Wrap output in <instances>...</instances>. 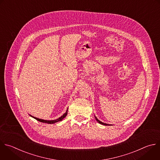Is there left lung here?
Instances as JSON below:
<instances>
[{
  "label": "left lung",
  "instance_id": "1",
  "mask_svg": "<svg viewBox=\"0 0 160 160\" xmlns=\"http://www.w3.org/2000/svg\"><path fill=\"white\" fill-rule=\"evenodd\" d=\"M95 119H96V121L98 122V123H100V124H102V125H105V126H110L109 124H106V123H103V122H101V121H100L95 116Z\"/></svg>",
  "mask_w": 160,
  "mask_h": 160
}]
</instances>
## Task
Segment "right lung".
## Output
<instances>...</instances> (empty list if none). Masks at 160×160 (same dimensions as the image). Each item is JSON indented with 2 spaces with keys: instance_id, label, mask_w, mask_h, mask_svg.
I'll list each match as a JSON object with an SVG mask.
<instances>
[{
  "instance_id": "obj_1",
  "label": "right lung",
  "mask_w": 160,
  "mask_h": 160,
  "mask_svg": "<svg viewBox=\"0 0 160 160\" xmlns=\"http://www.w3.org/2000/svg\"><path fill=\"white\" fill-rule=\"evenodd\" d=\"M68 109H67V110L66 112H65L64 114H63V116H62L60 118H59L58 119H55V120L47 121V120H44V119H38V118H35V117H33V116H31V115H30V116H31L32 118H34V119H36L37 121H39V122H41L47 123V124H55V123H56V122H59V121H62V120H63V119L67 116V114H68Z\"/></svg>"
}]
</instances>
